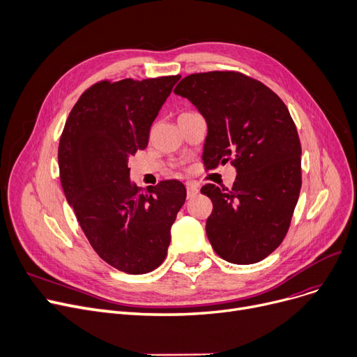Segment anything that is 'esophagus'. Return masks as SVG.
<instances>
[{
  "mask_svg": "<svg viewBox=\"0 0 357 357\" xmlns=\"http://www.w3.org/2000/svg\"><path fill=\"white\" fill-rule=\"evenodd\" d=\"M188 197L190 199V197H195L197 193H199V185H196V184H188Z\"/></svg>",
  "mask_w": 357,
  "mask_h": 357,
  "instance_id": "34e87169",
  "label": "esophagus"
}]
</instances>
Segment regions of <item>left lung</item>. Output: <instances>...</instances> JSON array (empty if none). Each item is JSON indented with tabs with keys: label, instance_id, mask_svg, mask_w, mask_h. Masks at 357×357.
Here are the masks:
<instances>
[{
	"label": "left lung",
	"instance_id": "1",
	"mask_svg": "<svg viewBox=\"0 0 357 357\" xmlns=\"http://www.w3.org/2000/svg\"><path fill=\"white\" fill-rule=\"evenodd\" d=\"M174 93L208 123L205 167L236 168L231 190H200L213 203L206 220L213 250L234 264L261 261L286 236L301 192L302 149L289 110L263 82L235 71L188 75Z\"/></svg>",
	"mask_w": 357,
	"mask_h": 357
}]
</instances>
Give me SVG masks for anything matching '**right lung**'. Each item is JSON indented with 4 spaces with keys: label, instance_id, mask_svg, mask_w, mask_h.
<instances>
[{
    "label": "right lung",
    "instance_id": "obj_1",
    "mask_svg": "<svg viewBox=\"0 0 357 357\" xmlns=\"http://www.w3.org/2000/svg\"><path fill=\"white\" fill-rule=\"evenodd\" d=\"M180 75L98 81L84 91L62 130L58 162L65 197L101 260L144 275L165 259L185 188L165 180L142 192L129 158L145 149L152 122Z\"/></svg>",
    "mask_w": 357,
    "mask_h": 357
}]
</instances>
